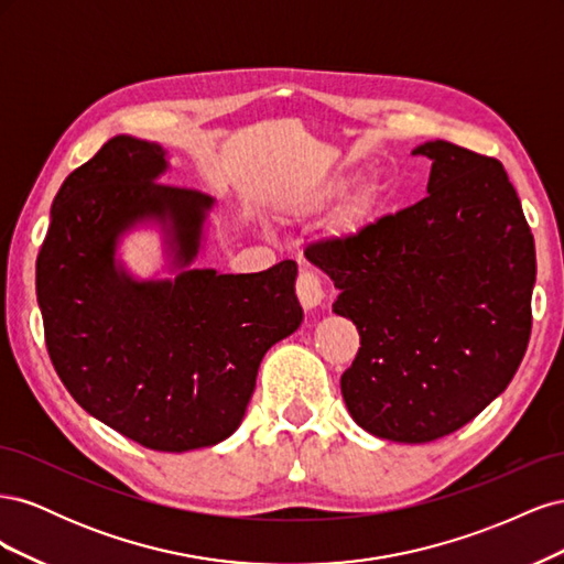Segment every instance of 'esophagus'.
Masks as SVG:
<instances>
[{
    "label": "esophagus",
    "instance_id": "esophagus-1",
    "mask_svg": "<svg viewBox=\"0 0 564 564\" xmlns=\"http://www.w3.org/2000/svg\"><path fill=\"white\" fill-rule=\"evenodd\" d=\"M296 296L305 311H313L324 301V286L319 278L311 270H301V275L296 280Z\"/></svg>",
    "mask_w": 564,
    "mask_h": 564
}]
</instances>
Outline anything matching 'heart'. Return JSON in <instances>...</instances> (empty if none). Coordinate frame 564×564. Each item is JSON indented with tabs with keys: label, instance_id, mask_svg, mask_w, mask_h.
<instances>
[{
	"label": "heart",
	"instance_id": "1",
	"mask_svg": "<svg viewBox=\"0 0 564 564\" xmlns=\"http://www.w3.org/2000/svg\"><path fill=\"white\" fill-rule=\"evenodd\" d=\"M348 185H350V178H346V176H336V178L327 181V183H324V185L319 187V191L311 197V204H308V207H311V209H319V207H324V204H329L332 199H336V197L344 195Z\"/></svg>",
	"mask_w": 564,
	"mask_h": 564
}]
</instances>
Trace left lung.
Returning a JSON list of instances; mask_svg holds the SVG:
<instances>
[{
  "instance_id": "8db88e82",
  "label": "left lung",
  "mask_w": 564,
  "mask_h": 564,
  "mask_svg": "<svg viewBox=\"0 0 564 564\" xmlns=\"http://www.w3.org/2000/svg\"><path fill=\"white\" fill-rule=\"evenodd\" d=\"M429 195L305 259L334 280V313L360 350L340 377L350 416L371 435L419 445L445 437L497 400L532 332L534 237L499 160L447 141Z\"/></svg>"
}]
</instances>
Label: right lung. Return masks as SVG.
Masks as SVG:
<instances>
[{
  "label": "right lung",
  "mask_w": 564,
  "mask_h": 564,
  "mask_svg": "<svg viewBox=\"0 0 564 564\" xmlns=\"http://www.w3.org/2000/svg\"><path fill=\"white\" fill-rule=\"evenodd\" d=\"M166 150L115 135L67 176L37 256L51 362L82 409L155 452L214 447L245 419L263 355L303 322L296 263L220 275L191 268L214 197L160 183ZM165 232L176 279L116 261L135 225Z\"/></svg>",
  "instance_id": "right-lung-1"
}]
</instances>
